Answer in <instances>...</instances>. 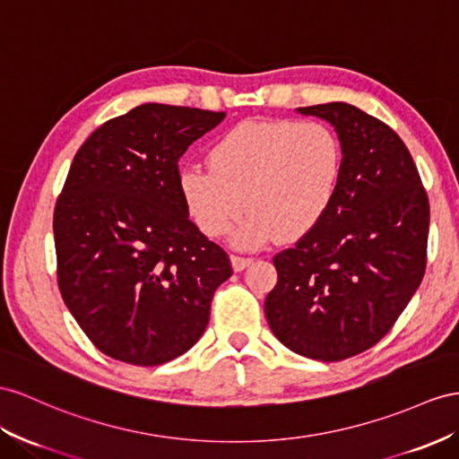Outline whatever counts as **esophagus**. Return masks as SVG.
Instances as JSON below:
<instances>
[{"label": "esophagus", "mask_w": 459, "mask_h": 459, "mask_svg": "<svg viewBox=\"0 0 459 459\" xmlns=\"http://www.w3.org/2000/svg\"><path fill=\"white\" fill-rule=\"evenodd\" d=\"M230 262H232V269H234V272H242V269L248 267L254 260H252V257H244V255L232 254V255H230Z\"/></svg>", "instance_id": "obj_1"}]
</instances>
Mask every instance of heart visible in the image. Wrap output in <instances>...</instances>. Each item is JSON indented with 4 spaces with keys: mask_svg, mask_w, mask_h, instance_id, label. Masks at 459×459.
Listing matches in <instances>:
<instances>
[{
    "mask_svg": "<svg viewBox=\"0 0 459 459\" xmlns=\"http://www.w3.org/2000/svg\"><path fill=\"white\" fill-rule=\"evenodd\" d=\"M343 143L322 122L248 120L222 134L209 169L186 167L178 190L199 230L217 238L246 211L234 244L299 240L330 213L343 176Z\"/></svg>",
    "mask_w": 459,
    "mask_h": 459,
    "instance_id": "b5f03b06",
    "label": "heart"
}]
</instances>
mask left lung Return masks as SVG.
<instances>
[{"instance_id": "obj_1", "label": "left lung", "mask_w": 459, "mask_h": 459, "mask_svg": "<svg viewBox=\"0 0 459 459\" xmlns=\"http://www.w3.org/2000/svg\"><path fill=\"white\" fill-rule=\"evenodd\" d=\"M343 143V176L325 219L273 255L265 318L302 357L337 362L392 330L427 269L430 207L415 160L394 129L345 102L299 108Z\"/></svg>"}]
</instances>
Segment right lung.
Segmentation results:
<instances>
[{
    "mask_svg": "<svg viewBox=\"0 0 459 459\" xmlns=\"http://www.w3.org/2000/svg\"><path fill=\"white\" fill-rule=\"evenodd\" d=\"M225 112L141 104L89 135L54 209L57 287L104 355L157 367L209 324L229 254L187 215L178 160Z\"/></svg>",
    "mask_w": 459,
    "mask_h": 459,
    "instance_id": "add662e5",
    "label": "right lung"
}]
</instances>
